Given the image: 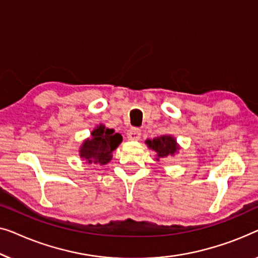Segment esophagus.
<instances>
[{"instance_id": "obj_1", "label": "esophagus", "mask_w": 258, "mask_h": 258, "mask_svg": "<svg viewBox=\"0 0 258 258\" xmlns=\"http://www.w3.org/2000/svg\"><path fill=\"white\" fill-rule=\"evenodd\" d=\"M126 136H127V139L131 140V141H137V140H139V139H140V136H141L140 130H138V128H131V130L127 131V134H126Z\"/></svg>"}]
</instances>
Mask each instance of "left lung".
<instances>
[{
  "label": "left lung",
  "mask_w": 258,
  "mask_h": 258,
  "mask_svg": "<svg viewBox=\"0 0 258 258\" xmlns=\"http://www.w3.org/2000/svg\"><path fill=\"white\" fill-rule=\"evenodd\" d=\"M145 144L151 148L152 151H154L157 155H155V160L159 161L160 159L174 157V155L179 153L181 150L180 145L177 144V141L173 136H160L155 137L153 139H147L145 141Z\"/></svg>",
  "instance_id": "left-lung-1"
}]
</instances>
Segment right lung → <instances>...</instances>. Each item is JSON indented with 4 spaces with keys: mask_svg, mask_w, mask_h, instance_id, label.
<instances>
[{
    "mask_svg": "<svg viewBox=\"0 0 258 258\" xmlns=\"http://www.w3.org/2000/svg\"><path fill=\"white\" fill-rule=\"evenodd\" d=\"M122 137L114 133V130L105 127L103 124L97 125L91 132V137L83 141L79 147V157L89 164L101 166L111 161L112 152L121 144Z\"/></svg>",
    "mask_w": 258,
    "mask_h": 258,
    "instance_id": "add662e5",
    "label": "right lung"
}]
</instances>
